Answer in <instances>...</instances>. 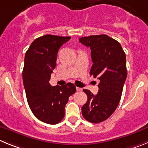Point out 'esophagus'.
<instances>
[{
    "label": "esophagus",
    "mask_w": 148,
    "mask_h": 148,
    "mask_svg": "<svg viewBox=\"0 0 148 148\" xmlns=\"http://www.w3.org/2000/svg\"><path fill=\"white\" fill-rule=\"evenodd\" d=\"M76 90L77 91H81V90H82V89L80 87H76Z\"/></svg>",
    "instance_id": "34e87169"
}]
</instances>
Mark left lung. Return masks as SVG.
I'll use <instances>...</instances> for the list:
<instances>
[{
    "label": "left lung",
    "mask_w": 148,
    "mask_h": 148,
    "mask_svg": "<svg viewBox=\"0 0 148 148\" xmlns=\"http://www.w3.org/2000/svg\"><path fill=\"white\" fill-rule=\"evenodd\" d=\"M79 41L91 49L93 64L90 74L100 80L96 95L83 90L87 101L82 108V115L90 122H101L113 114L121 99L127 75L126 56L121 44L107 35L82 37Z\"/></svg>",
    "instance_id": "obj_1"
}]
</instances>
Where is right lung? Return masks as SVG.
Returning <instances> with one entry per match:
<instances>
[{
	"instance_id": "right-lung-1",
	"label": "right lung",
	"mask_w": 148,
	"mask_h": 148,
	"mask_svg": "<svg viewBox=\"0 0 148 148\" xmlns=\"http://www.w3.org/2000/svg\"><path fill=\"white\" fill-rule=\"evenodd\" d=\"M70 38L45 35L33 40L25 54L23 82L29 106L38 119L49 125L64 119L69 97L76 91L72 83L52 87L49 82L58 49Z\"/></svg>"
}]
</instances>
